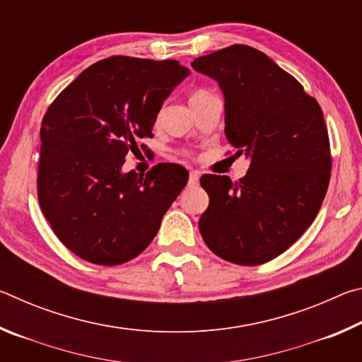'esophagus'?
Wrapping results in <instances>:
<instances>
[{
  "label": "esophagus",
  "mask_w": 362,
  "mask_h": 362,
  "mask_svg": "<svg viewBox=\"0 0 362 362\" xmlns=\"http://www.w3.org/2000/svg\"><path fill=\"white\" fill-rule=\"evenodd\" d=\"M198 183H199V175H198V173L192 170L188 177V187H198Z\"/></svg>",
  "instance_id": "esophagus-1"
}]
</instances>
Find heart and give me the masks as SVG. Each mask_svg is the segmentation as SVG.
<instances>
[{
  "label": "heart",
  "instance_id": "b5f03b06",
  "mask_svg": "<svg viewBox=\"0 0 362 362\" xmlns=\"http://www.w3.org/2000/svg\"><path fill=\"white\" fill-rule=\"evenodd\" d=\"M211 97H216V95L211 93V90L203 89V88L196 89V90H193L192 95H189V103H192V105H194V103H199V102H203L206 99H211Z\"/></svg>",
  "mask_w": 362,
  "mask_h": 362
}]
</instances>
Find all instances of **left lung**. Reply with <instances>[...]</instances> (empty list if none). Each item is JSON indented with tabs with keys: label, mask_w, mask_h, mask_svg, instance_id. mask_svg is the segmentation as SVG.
I'll return each mask as SVG.
<instances>
[{
	"label": "left lung",
	"mask_w": 362,
	"mask_h": 362,
	"mask_svg": "<svg viewBox=\"0 0 362 362\" xmlns=\"http://www.w3.org/2000/svg\"><path fill=\"white\" fill-rule=\"evenodd\" d=\"M192 66L220 84L225 136L236 155L250 156L240 182L201 177L209 194L201 236L220 259L262 265L289 249L321 209L332 169L322 110L296 78L246 45L194 59Z\"/></svg>",
	"instance_id": "8db88e82"
}]
</instances>
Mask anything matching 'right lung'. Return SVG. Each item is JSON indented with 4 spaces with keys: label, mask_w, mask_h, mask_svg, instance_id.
<instances>
[{
    "label": "right lung",
    "mask_w": 362,
    "mask_h": 362,
    "mask_svg": "<svg viewBox=\"0 0 362 362\" xmlns=\"http://www.w3.org/2000/svg\"><path fill=\"white\" fill-rule=\"evenodd\" d=\"M188 73L177 60L113 56L88 66L47 108L38 201L60 243L83 260L113 267L142 254L187 185V169L174 163L145 175L121 168L139 139L153 137L163 102Z\"/></svg>",
    "instance_id": "add662e5"
}]
</instances>
